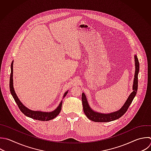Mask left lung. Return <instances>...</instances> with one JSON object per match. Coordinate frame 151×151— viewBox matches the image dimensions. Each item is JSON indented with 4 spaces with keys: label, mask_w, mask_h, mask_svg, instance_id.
I'll use <instances>...</instances> for the list:
<instances>
[{
    "label": "left lung",
    "mask_w": 151,
    "mask_h": 151,
    "mask_svg": "<svg viewBox=\"0 0 151 151\" xmlns=\"http://www.w3.org/2000/svg\"><path fill=\"white\" fill-rule=\"evenodd\" d=\"M134 62H135V73H134V78L133 84V91L129 95V97L127 98V100L124 103V105L118 111L108 113V114L101 113L94 111L90 107L85 94L84 93H82L81 100H82V103L83 106V110L86 116L90 120L96 122H111V121H113L114 120L118 119L126 112L129 107L132 103L134 97H135L137 90V84H138L137 76L139 71V60L136 55H134Z\"/></svg>",
    "instance_id": "obj_1"
}]
</instances>
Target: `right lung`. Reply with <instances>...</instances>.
Returning a JSON list of instances; mask_svg holds the SVG:
<instances>
[{
    "mask_svg": "<svg viewBox=\"0 0 151 151\" xmlns=\"http://www.w3.org/2000/svg\"><path fill=\"white\" fill-rule=\"evenodd\" d=\"M13 63L14 61H12L11 64V76H10V82H9V87H10V91L11 93V94L12 95L15 102L17 103L18 106L19 107L20 110L27 116L31 117L32 119L38 120H41V121H48L50 120H52L56 117L59 113L61 111V107H62V103L63 100L60 102L59 106L57 107L56 109H55L54 111L51 112H44L41 111H34L31 110L29 109H28L27 107H25L19 100L18 96H17V94L14 90V85H13ZM68 91H66L64 93V95L63 96V98L66 96Z\"/></svg>",
    "mask_w": 151,
    "mask_h": 151,
    "instance_id": "obj_1",
    "label": "right lung"
}]
</instances>
